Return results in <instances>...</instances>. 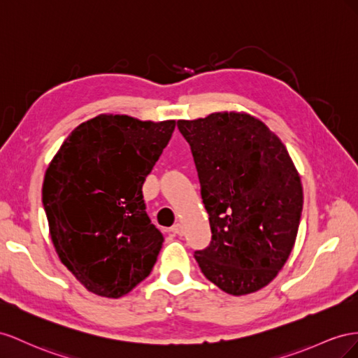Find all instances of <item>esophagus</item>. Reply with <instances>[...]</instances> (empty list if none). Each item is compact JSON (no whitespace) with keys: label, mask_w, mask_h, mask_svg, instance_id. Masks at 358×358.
<instances>
[{"label":"esophagus","mask_w":358,"mask_h":358,"mask_svg":"<svg viewBox=\"0 0 358 358\" xmlns=\"http://www.w3.org/2000/svg\"><path fill=\"white\" fill-rule=\"evenodd\" d=\"M172 232L177 234V236H182V224L181 223H176L172 227Z\"/></svg>","instance_id":"1"}]
</instances>
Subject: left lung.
Returning <instances> with one entry per match:
<instances>
[{"instance_id": "8db88e82", "label": "left lung", "mask_w": 358, "mask_h": 358, "mask_svg": "<svg viewBox=\"0 0 358 358\" xmlns=\"http://www.w3.org/2000/svg\"><path fill=\"white\" fill-rule=\"evenodd\" d=\"M177 126L210 216V246L195 252L199 268L227 294L257 292L278 275L297 238L299 171L279 136L246 112H213Z\"/></svg>"}]
</instances>
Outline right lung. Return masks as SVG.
<instances>
[{
    "mask_svg": "<svg viewBox=\"0 0 358 358\" xmlns=\"http://www.w3.org/2000/svg\"><path fill=\"white\" fill-rule=\"evenodd\" d=\"M173 129V120L100 114L50 160L42 189L50 238L90 292L120 299L155 267L163 236L147 216L142 185Z\"/></svg>",
    "mask_w": 358,
    "mask_h": 358,
    "instance_id": "obj_1",
    "label": "right lung"
}]
</instances>
